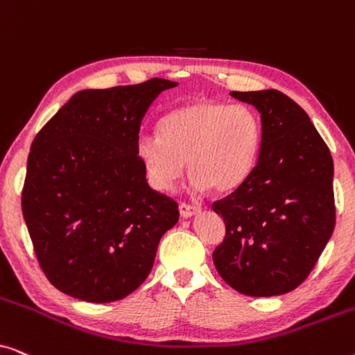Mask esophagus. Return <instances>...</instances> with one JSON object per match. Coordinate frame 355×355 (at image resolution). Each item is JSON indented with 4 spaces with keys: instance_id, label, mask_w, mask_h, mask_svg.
<instances>
[{
    "instance_id": "34e87169",
    "label": "esophagus",
    "mask_w": 355,
    "mask_h": 355,
    "mask_svg": "<svg viewBox=\"0 0 355 355\" xmlns=\"http://www.w3.org/2000/svg\"><path fill=\"white\" fill-rule=\"evenodd\" d=\"M200 211V208L196 205H189V203H179V213H181L182 218H191Z\"/></svg>"
}]
</instances>
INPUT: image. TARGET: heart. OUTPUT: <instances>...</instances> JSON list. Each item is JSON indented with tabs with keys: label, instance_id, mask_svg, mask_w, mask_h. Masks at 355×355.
Segmentation results:
<instances>
[{
	"label": "heart",
	"instance_id": "obj_1",
	"mask_svg": "<svg viewBox=\"0 0 355 355\" xmlns=\"http://www.w3.org/2000/svg\"><path fill=\"white\" fill-rule=\"evenodd\" d=\"M261 134L260 116L250 106L200 98L164 114L158 134H140L135 153L158 192L173 191L187 163L196 191L225 193L250 174Z\"/></svg>",
	"mask_w": 355,
	"mask_h": 355
}]
</instances>
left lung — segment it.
I'll return each mask as SVG.
<instances>
[{"label": "left lung", "instance_id": "obj_1", "mask_svg": "<svg viewBox=\"0 0 355 355\" xmlns=\"http://www.w3.org/2000/svg\"><path fill=\"white\" fill-rule=\"evenodd\" d=\"M231 95L259 110L263 134L245 181L211 205L226 226L213 263L241 294L281 295L304 283L333 234V158L288 95L275 89Z\"/></svg>", "mask_w": 355, "mask_h": 355}]
</instances>
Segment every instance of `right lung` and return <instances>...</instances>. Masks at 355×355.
I'll list each match as a JSON object with an SVG mask.
<instances>
[{
	"mask_svg": "<svg viewBox=\"0 0 355 355\" xmlns=\"http://www.w3.org/2000/svg\"><path fill=\"white\" fill-rule=\"evenodd\" d=\"M178 82L82 90L33 139L22 215L38 265L61 293L114 302L152 271L178 203L153 191L135 153L148 106Z\"/></svg>",
	"mask_w": 355,
	"mask_h": 355,
	"instance_id": "1",
	"label": "right lung"
}]
</instances>
